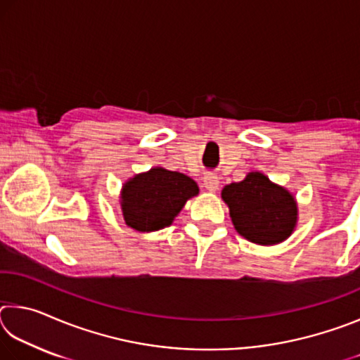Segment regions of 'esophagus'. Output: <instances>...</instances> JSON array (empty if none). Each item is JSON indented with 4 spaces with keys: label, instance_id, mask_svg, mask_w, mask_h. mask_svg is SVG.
<instances>
[{
    "label": "esophagus",
    "instance_id": "esophagus-1",
    "mask_svg": "<svg viewBox=\"0 0 360 360\" xmlns=\"http://www.w3.org/2000/svg\"><path fill=\"white\" fill-rule=\"evenodd\" d=\"M203 186L206 187V191L216 192L219 188V178L214 174H206L203 178Z\"/></svg>",
    "mask_w": 360,
    "mask_h": 360
}]
</instances>
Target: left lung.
I'll use <instances>...</instances> for the list:
<instances>
[{
	"mask_svg": "<svg viewBox=\"0 0 360 360\" xmlns=\"http://www.w3.org/2000/svg\"><path fill=\"white\" fill-rule=\"evenodd\" d=\"M235 230L259 246H275L294 233L298 206L294 193L260 172H251L221 192Z\"/></svg>",
	"mask_w": 360,
	"mask_h": 360,
	"instance_id": "1",
	"label": "left lung"
}]
</instances>
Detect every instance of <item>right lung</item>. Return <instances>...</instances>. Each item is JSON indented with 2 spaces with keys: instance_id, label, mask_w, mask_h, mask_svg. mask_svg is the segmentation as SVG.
<instances>
[{
  "instance_id": "add662e5",
  "label": "right lung",
  "mask_w": 360,
  "mask_h": 360,
  "mask_svg": "<svg viewBox=\"0 0 360 360\" xmlns=\"http://www.w3.org/2000/svg\"><path fill=\"white\" fill-rule=\"evenodd\" d=\"M198 192L197 182L188 176L154 167L124 182L119 205L129 227L149 233L172 225L187 200Z\"/></svg>"
}]
</instances>
